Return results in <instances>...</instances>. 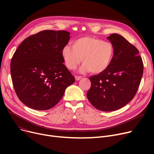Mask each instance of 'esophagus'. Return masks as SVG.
I'll list each match as a JSON object with an SVG mask.
<instances>
[{
    "mask_svg": "<svg viewBox=\"0 0 154 154\" xmlns=\"http://www.w3.org/2000/svg\"><path fill=\"white\" fill-rule=\"evenodd\" d=\"M82 78V77H81V76H75V80H80Z\"/></svg>",
    "mask_w": 154,
    "mask_h": 154,
    "instance_id": "obj_1",
    "label": "esophagus"
}]
</instances>
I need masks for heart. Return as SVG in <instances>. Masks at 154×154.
<instances>
[{
  "label": "heart",
  "mask_w": 154,
  "mask_h": 154,
  "mask_svg": "<svg viewBox=\"0 0 154 154\" xmlns=\"http://www.w3.org/2000/svg\"><path fill=\"white\" fill-rule=\"evenodd\" d=\"M66 66L74 70L83 61L80 72L91 71L99 74L106 71L112 61L114 48L109 41L95 37H80L72 42V47L65 46L62 51Z\"/></svg>",
  "instance_id": "1"
}]
</instances>
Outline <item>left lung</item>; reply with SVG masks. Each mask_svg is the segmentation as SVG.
I'll list each match as a JSON object with an SVG mask.
<instances>
[{
    "label": "left lung",
    "instance_id": "left-lung-1",
    "mask_svg": "<svg viewBox=\"0 0 154 154\" xmlns=\"http://www.w3.org/2000/svg\"><path fill=\"white\" fill-rule=\"evenodd\" d=\"M107 38L114 48L109 68L90 77L91 86L87 93L92 106L101 111L117 110L133 99L143 75L139 52L122 35L113 34Z\"/></svg>",
    "mask_w": 154,
    "mask_h": 154
}]
</instances>
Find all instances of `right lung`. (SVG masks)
<instances>
[{"label": "right lung", "mask_w": 154, "mask_h": 154, "mask_svg": "<svg viewBox=\"0 0 154 154\" xmlns=\"http://www.w3.org/2000/svg\"><path fill=\"white\" fill-rule=\"evenodd\" d=\"M70 38L67 31L43 30L26 38L15 52L11 63L12 84L27 107L38 110L52 108L75 82L62 54Z\"/></svg>", "instance_id": "right-lung-1"}]
</instances>
